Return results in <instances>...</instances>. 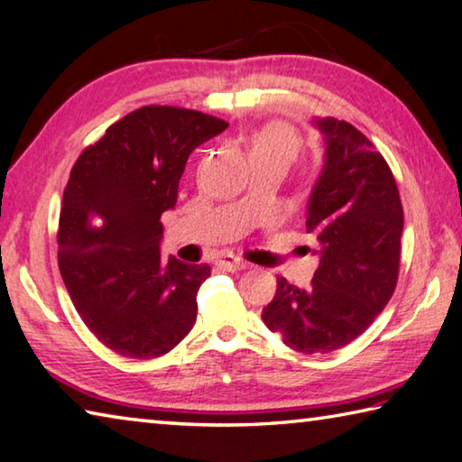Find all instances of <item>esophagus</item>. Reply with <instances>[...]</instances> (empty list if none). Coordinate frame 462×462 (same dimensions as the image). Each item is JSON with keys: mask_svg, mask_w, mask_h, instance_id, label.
Wrapping results in <instances>:
<instances>
[{"mask_svg": "<svg viewBox=\"0 0 462 462\" xmlns=\"http://www.w3.org/2000/svg\"><path fill=\"white\" fill-rule=\"evenodd\" d=\"M217 267H221L223 272H231V273H237V272H243V269H247V263L239 257L235 255H221L219 259L215 261Z\"/></svg>", "mask_w": 462, "mask_h": 462, "instance_id": "1", "label": "esophagus"}]
</instances>
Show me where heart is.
<instances>
[{
	"label": "heart",
	"mask_w": 462,
	"mask_h": 462,
	"mask_svg": "<svg viewBox=\"0 0 462 462\" xmlns=\"http://www.w3.org/2000/svg\"><path fill=\"white\" fill-rule=\"evenodd\" d=\"M301 149L298 133L287 125H269L254 138L251 154H273L291 162Z\"/></svg>",
	"instance_id": "obj_1"
}]
</instances>
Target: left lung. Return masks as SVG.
<instances>
[{
  "mask_svg": "<svg viewBox=\"0 0 462 462\" xmlns=\"http://www.w3.org/2000/svg\"><path fill=\"white\" fill-rule=\"evenodd\" d=\"M324 169L308 203V233L319 243L310 290L277 277L265 326L303 354L339 350L366 332L393 298L404 213L393 171L358 128L316 118Z\"/></svg>",
  "mask_w": 462,
  "mask_h": 462,
  "instance_id": "1",
  "label": "left lung"
}]
</instances>
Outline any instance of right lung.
Instances as JSON below:
<instances>
[{
	"mask_svg": "<svg viewBox=\"0 0 462 462\" xmlns=\"http://www.w3.org/2000/svg\"><path fill=\"white\" fill-rule=\"evenodd\" d=\"M227 126L197 110L143 106L74 162L58 265L78 316L112 352L159 358L195 326L211 267L161 259V217L177 205L189 154Z\"/></svg>",
	"mask_w": 462,
	"mask_h": 462,
	"instance_id": "1",
	"label": "right lung"
}]
</instances>
